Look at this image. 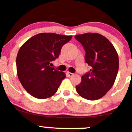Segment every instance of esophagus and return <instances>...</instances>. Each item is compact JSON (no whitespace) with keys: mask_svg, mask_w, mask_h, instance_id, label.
I'll return each instance as SVG.
<instances>
[{"mask_svg":"<svg viewBox=\"0 0 132 132\" xmlns=\"http://www.w3.org/2000/svg\"><path fill=\"white\" fill-rule=\"evenodd\" d=\"M66 75H67L68 77H72V76H73V73H71V72H66Z\"/></svg>","mask_w":132,"mask_h":132,"instance_id":"34e87169","label":"esophagus"}]
</instances>
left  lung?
Masks as SVG:
<instances>
[{
  "label": "left lung",
  "mask_w": 132,
  "mask_h": 132,
  "mask_svg": "<svg viewBox=\"0 0 132 132\" xmlns=\"http://www.w3.org/2000/svg\"><path fill=\"white\" fill-rule=\"evenodd\" d=\"M75 39L84 47L85 62L91 68L82 76L76 89L83 98L97 100L106 94L114 83L119 68L118 54L112 44L101 34L87 33L76 35Z\"/></svg>",
  "instance_id": "1"
}]
</instances>
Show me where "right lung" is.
I'll use <instances>...</instances> for the list:
<instances>
[{"label": "right lung", "mask_w": 132, "mask_h": 132, "mask_svg": "<svg viewBox=\"0 0 132 132\" xmlns=\"http://www.w3.org/2000/svg\"><path fill=\"white\" fill-rule=\"evenodd\" d=\"M72 37L42 33L31 37L20 47L16 57L18 77L31 95L44 99L57 91L66 74L50 66L59 56L62 46Z\"/></svg>", "instance_id": "right-lung-1"}]
</instances>
